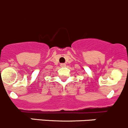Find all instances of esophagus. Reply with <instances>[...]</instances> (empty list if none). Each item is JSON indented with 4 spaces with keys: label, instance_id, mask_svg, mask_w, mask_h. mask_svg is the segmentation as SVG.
<instances>
[{
    "label": "esophagus",
    "instance_id": "obj_1",
    "mask_svg": "<svg viewBox=\"0 0 128 128\" xmlns=\"http://www.w3.org/2000/svg\"><path fill=\"white\" fill-rule=\"evenodd\" d=\"M60 66H66V65H65V63H62V64L60 65Z\"/></svg>",
    "mask_w": 128,
    "mask_h": 128
}]
</instances>
